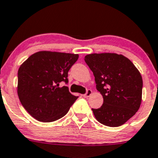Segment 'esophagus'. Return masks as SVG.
Instances as JSON below:
<instances>
[{
  "mask_svg": "<svg viewBox=\"0 0 158 158\" xmlns=\"http://www.w3.org/2000/svg\"><path fill=\"white\" fill-rule=\"evenodd\" d=\"M92 90H91V89H88L87 90V92L86 93V94H84V97H86V98H87V97H90L91 96V94H92Z\"/></svg>",
  "mask_w": 158,
  "mask_h": 158,
  "instance_id": "34e87169",
  "label": "esophagus"
}]
</instances>
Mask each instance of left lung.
<instances>
[{
  "label": "left lung",
  "instance_id": "8db88e82",
  "mask_svg": "<svg viewBox=\"0 0 158 158\" xmlns=\"http://www.w3.org/2000/svg\"><path fill=\"white\" fill-rule=\"evenodd\" d=\"M84 60L94 73L97 89L104 98L100 108L92 109L96 119L110 127L125 124L140 107V72L129 58L115 53L89 54Z\"/></svg>",
  "mask_w": 158,
  "mask_h": 158
}]
</instances>
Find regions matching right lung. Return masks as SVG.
<instances>
[{"instance_id":"right-lung-1","label":"right lung","mask_w":158,"mask_h":158,"mask_svg":"<svg viewBox=\"0 0 158 158\" xmlns=\"http://www.w3.org/2000/svg\"><path fill=\"white\" fill-rule=\"evenodd\" d=\"M79 54L42 51L34 53L20 65L17 93L22 105L36 120L51 122L65 115L78 97L67 86L68 72Z\"/></svg>"}]
</instances>
